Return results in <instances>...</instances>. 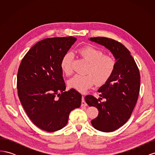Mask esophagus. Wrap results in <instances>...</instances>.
Listing matches in <instances>:
<instances>
[{"mask_svg":"<svg viewBox=\"0 0 155 155\" xmlns=\"http://www.w3.org/2000/svg\"><path fill=\"white\" fill-rule=\"evenodd\" d=\"M87 104L85 101V97L84 96H82V101H81V106H87Z\"/></svg>","mask_w":155,"mask_h":155,"instance_id":"obj_1","label":"esophagus"}]
</instances>
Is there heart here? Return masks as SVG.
<instances>
[{
  "label": "heart",
  "mask_w": 155,
  "mask_h": 155,
  "mask_svg": "<svg viewBox=\"0 0 155 155\" xmlns=\"http://www.w3.org/2000/svg\"><path fill=\"white\" fill-rule=\"evenodd\" d=\"M78 52L88 63L85 71L87 74L75 75L68 82L70 88L84 92L95 82L98 85H101L111 78L116 67V61L113 58L104 55L101 50L91 46L79 48ZM72 54L67 53L61 59V68L65 74L70 75L72 72Z\"/></svg>",
  "instance_id": "obj_1"
}]
</instances>
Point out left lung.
<instances>
[{
    "label": "left lung",
    "mask_w": 155,
    "mask_h": 155,
    "mask_svg": "<svg viewBox=\"0 0 155 155\" xmlns=\"http://www.w3.org/2000/svg\"><path fill=\"white\" fill-rule=\"evenodd\" d=\"M89 40L105 46L116 59L111 78L98 90L101 97L92 95L85 100L90 107H96L99 113L91 121L94 128L109 133L124 125L130 117L140 92L139 70L130 52L124 45L107 37H91ZM105 99L104 102L100 100Z\"/></svg>",
    "instance_id": "8db88e82"
}]
</instances>
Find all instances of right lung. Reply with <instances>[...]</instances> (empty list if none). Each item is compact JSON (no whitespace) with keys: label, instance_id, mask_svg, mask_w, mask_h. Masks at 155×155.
Returning <instances> with one entry per match:
<instances>
[{"label":"right lung","instance_id":"right-lung-1","mask_svg":"<svg viewBox=\"0 0 155 155\" xmlns=\"http://www.w3.org/2000/svg\"><path fill=\"white\" fill-rule=\"evenodd\" d=\"M76 37H52L30 49L18 70L17 87L21 104L31 121L42 130L54 132L68 123L70 112L79 108L81 94L65 91L61 61Z\"/></svg>","mask_w":155,"mask_h":155}]
</instances>
